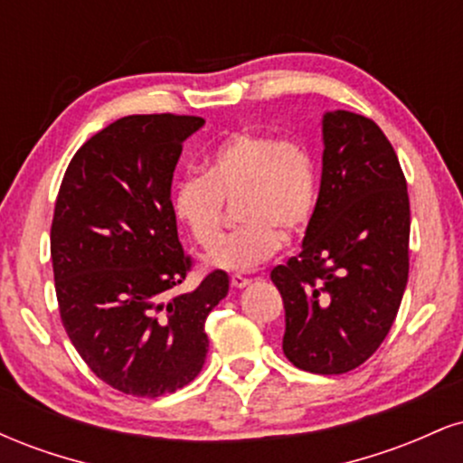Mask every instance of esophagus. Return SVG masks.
Masks as SVG:
<instances>
[{"mask_svg":"<svg viewBox=\"0 0 463 463\" xmlns=\"http://www.w3.org/2000/svg\"><path fill=\"white\" fill-rule=\"evenodd\" d=\"M250 283H252V279H248V276H241V274L231 276V285L235 287V289H243V287H248Z\"/></svg>","mask_w":463,"mask_h":463,"instance_id":"esophagus-1","label":"esophagus"}]
</instances>
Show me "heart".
I'll use <instances>...</instances> for the list:
<instances>
[{"label":"heart","instance_id":"1","mask_svg":"<svg viewBox=\"0 0 463 463\" xmlns=\"http://www.w3.org/2000/svg\"><path fill=\"white\" fill-rule=\"evenodd\" d=\"M204 172L178 180L172 213L202 248L220 239L224 202H235L237 231L224 237L206 265L226 272H248L268 261L283 235H300L317 206L316 154L294 137L239 130L204 156Z\"/></svg>","mask_w":463,"mask_h":463}]
</instances>
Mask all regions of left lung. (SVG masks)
<instances>
[{
	"mask_svg": "<svg viewBox=\"0 0 463 463\" xmlns=\"http://www.w3.org/2000/svg\"><path fill=\"white\" fill-rule=\"evenodd\" d=\"M322 183L298 257L272 269L285 305L283 353L313 374H344L376 353L409 276L405 174L368 117L322 119Z\"/></svg>",
	"mask_w": 463,
	"mask_h": 463,
	"instance_id": "obj_1",
	"label": "left lung"
}]
</instances>
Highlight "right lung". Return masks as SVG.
<instances>
[{
  "instance_id": "right-lung-1",
  "label": "right lung",
  "mask_w": 463,
  "mask_h": 463,
  "mask_svg": "<svg viewBox=\"0 0 463 463\" xmlns=\"http://www.w3.org/2000/svg\"><path fill=\"white\" fill-rule=\"evenodd\" d=\"M202 117L130 115L93 135L69 163L52 222L62 326L104 383L132 396L180 390L204 365V322L228 294L215 269L189 294L172 178Z\"/></svg>"
}]
</instances>
